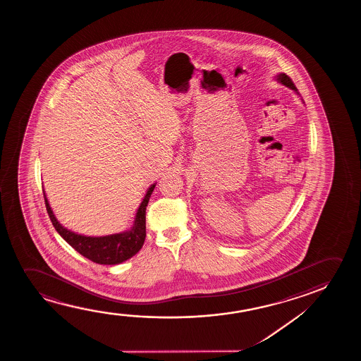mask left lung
<instances>
[{"label": "left lung", "instance_id": "1", "mask_svg": "<svg viewBox=\"0 0 361 361\" xmlns=\"http://www.w3.org/2000/svg\"><path fill=\"white\" fill-rule=\"evenodd\" d=\"M275 80H276L279 84L283 85V86H286V87H288V89L293 90V91H295L297 94H298V90H297L296 86H295V84L292 82V80L290 79V78H288L286 74L280 73V74H277L276 76H275Z\"/></svg>", "mask_w": 361, "mask_h": 361}]
</instances>
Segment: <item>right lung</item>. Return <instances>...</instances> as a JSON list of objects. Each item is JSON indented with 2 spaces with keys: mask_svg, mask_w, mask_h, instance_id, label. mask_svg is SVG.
Here are the masks:
<instances>
[{
  "mask_svg": "<svg viewBox=\"0 0 361 361\" xmlns=\"http://www.w3.org/2000/svg\"><path fill=\"white\" fill-rule=\"evenodd\" d=\"M157 183L150 185L148 191L144 196L143 201L139 204L133 226L128 231L114 233L102 237H87L82 234L70 231L65 228L55 217L53 209L50 207L49 201L45 196V206L49 214L50 221L53 223L56 232L59 233L65 242L69 243L76 252L91 262L101 265H117L128 260L135 255L143 247L145 240V209L148 206L149 198L153 193Z\"/></svg>",
  "mask_w": 361,
  "mask_h": 361,
  "instance_id": "1",
  "label": "right lung"
}]
</instances>
